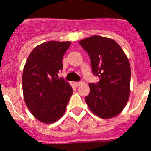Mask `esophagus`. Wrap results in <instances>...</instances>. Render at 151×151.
<instances>
[{"instance_id":"1","label":"esophagus","mask_w":151,"mask_h":151,"mask_svg":"<svg viewBox=\"0 0 151 151\" xmlns=\"http://www.w3.org/2000/svg\"><path fill=\"white\" fill-rule=\"evenodd\" d=\"M81 85H82V82H75V83H74V85H75L76 87H78Z\"/></svg>"}]
</instances>
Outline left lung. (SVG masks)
Returning a JSON list of instances; mask_svg holds the SVG:
<instances>
[{"label": "left lung", "instance_id": "left-lung-1", "mask_svg": "<svg viewBox=\"0 0 151 151\" xmlns=\"http://www.w3.org/2000/svg\"><path fill=\"white\" fill-rule=\"evenodd\" d=\"M88 53L94 74L99 77L96 85L90 83L85 102L92 112L103 119L119 115L130 95L129 60L115 40L93 36L80 41Z\"/></svg>", "mask_w": 151, "mask_h": 151}]
</instances>
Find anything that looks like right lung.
<instances>
[{
	"mask_svg": "<svg viewBox=\"0 0 151 151\" xmlns=\"http://www.w3.org/2000/svg\"><path fill=\"white\" fill-rule=\"evenodd\" d=\"M71 42L50 41L35 47L22 72L25 104L32 115L44 123L58 121L65 113L72 95L68 82L58 79L63 69L62 59Z\"/></svg>",
	"mask_w": 151,
	"mask_h": 151,
	"instance_id": "add662e5",
	"label": "right lung"
}]
</instances>
